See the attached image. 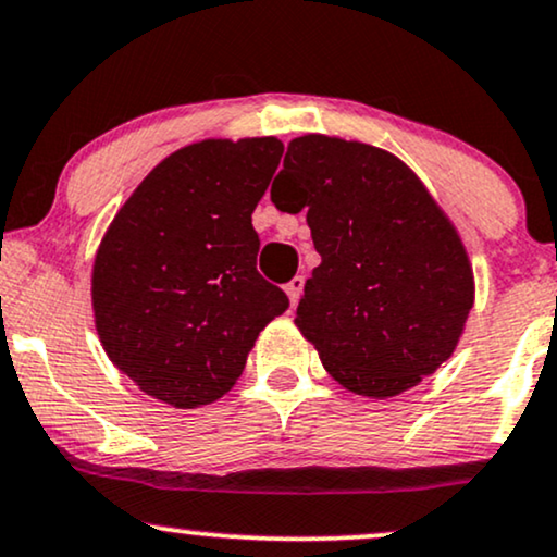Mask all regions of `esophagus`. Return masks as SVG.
I'll use <instances>...</instances> for the list:
<instances>
[{"mask_svg":"<svg viewBox=\"0 0 557 557\" xmlns=\"http://www.w3.org/2000/svg\"><path fill=\"white\" fill-rule=\"evenodd\" d=\"M285 293H287V298H290V304L296 306L298 298H300V293H304V277H300V274H296V277H293L290 283L285 285Z\"/></svg>","mask_w":557,"mask_h":557,"instance_id":"34e87169","label":"esophagus"}]
</instances>
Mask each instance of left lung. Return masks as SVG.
<instances>
[{
    "mask_svg": "<svg viewBox=\"0 0 557 557\" xmlns=\"http://www.w3.org/2000/svg\"><path fill=\"white\" fill-rule=\"evenodd\" d=\"M272 202L306 210L321 264L296 326L352 394L388 399L438 371L474 306L457 227L407 163L355 139L304 134L287 145Z\"/></svg>",
    "mask_w": 557,
    "mask_h": 557,
    "instance_id": "left-lung-1",
    "label": "left lung"
}]
</instances>
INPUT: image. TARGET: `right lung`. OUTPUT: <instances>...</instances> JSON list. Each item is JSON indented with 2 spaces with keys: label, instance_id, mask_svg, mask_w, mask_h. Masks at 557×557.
Here are the masks:
<instances>
[{
  "label": "right lung",
  "instance_id": "obj_1",
  "mask_svg": "<svg viewBox=\"0 0 557 557\" xmlns=\"http://www.w3.org/2000/svg\"><path fill=\"white\" fill-rule=\"evenodd\" d=\"M283 158L277 137L202 139L143 178L100 238L92 317L139 392L178 410L231 392L287 296L257 272L251 212Z\"/></svg>",
  "mask_w": 557,
  "mask_h": 557
}]
</instances>
